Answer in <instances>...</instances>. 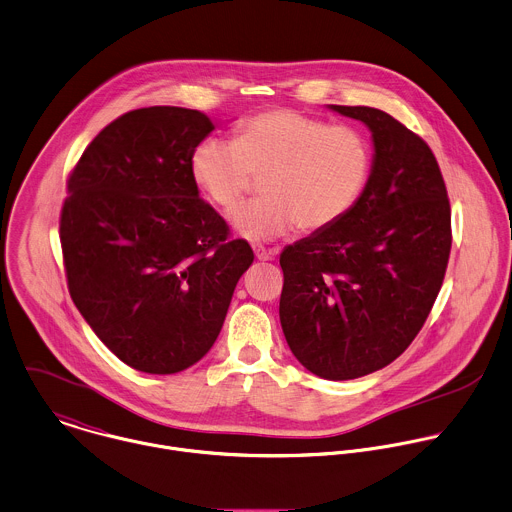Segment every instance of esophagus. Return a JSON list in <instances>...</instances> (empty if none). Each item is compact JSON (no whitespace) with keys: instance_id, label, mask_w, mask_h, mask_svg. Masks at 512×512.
<instances>
[{"instance_id":"obj_1","label":"esophagus","mask_w":512,"mask_h":512,"mask_svg":"<svg viewBox=\"0 0 512 512\" xmlns=\"http://www.w3.org/2000/svg\"><path fill=\"white\" fill-rule=\"evenodd\" d=\"M253 251H255V257H257L259 261H271V259H273V253H271V251H267V249H265V247H261V245L253 247Z\"/></svg>"}]
</instances>
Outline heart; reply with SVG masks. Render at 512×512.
Wrapping results in <instances>:
<instances>
[{
    "label": "heart",
    "mask_w": 512,
    "mask_h": 512,
    "mask_svg": "<svg viewBox=\"0 0 512 512\" xmlns=\"http://www.w3.org/2000/svg\"><path fill=\"white\" fill-rule=\"evenodd\" d=\"M373 173L367 135L345 123L275 107L249 115L235 139H203L191 155V175L221 209H233L263 177V199L231 213L233 229L249 241L293 231H325L361 201Z\"/></svg>",
    "instance_id": "heart-1"
}]
</instances>
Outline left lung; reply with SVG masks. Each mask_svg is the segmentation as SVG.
<instances>
[{
  "label": "left lung",
  "instance_id": "left-lung-1",
  "mask_svg": "<svg viewBox=\"0 0 512 512\" xmlns=\"http://www.w3.org/2000/svg\"><path fill=\"white\" fill-rule=\"evenodd\" d=\"M363 121L373 173L337 225L281 253V327L297 361L329 381L393 363L423 329L451 255V203L431 147L389 113L331 105Z\"/></svg>",
  "mask_w": 512,
  "mask_h": 512
}]
</instances>
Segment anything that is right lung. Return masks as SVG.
Wrapping results in <instances>:
<instances>
[{
    "instance_id": "1",
    "label": "right lung",
    "mask_w": 512,
    "mask_h": 512,
    "mask_svg": "<svg viewBox=\"0 0 512 512\" xmlns=\"http://www.w3.org/2000/svg\"><path fill=\"white\" fill-rule=\"evenodd\" d=\"M211 131L197 109H133L95 135L67 179L59 241L69 295L103 345L141 373L195 365L253 263L191 175L193 149Z\"/></svg>"
}]
</instances>
